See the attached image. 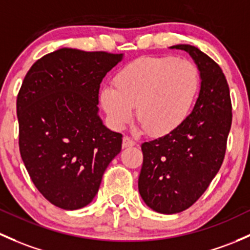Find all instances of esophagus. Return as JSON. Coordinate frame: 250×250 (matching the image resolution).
<instances>
[{
	"label": "esophagus",
	"mask_w": 250,
	"mask_h": 250,
	"mask_svg": "<svg viewBox=\"0 0 250 250\" xmlns=\"http://www.w3.org/2000/svg\"><path fill=\"white\" fill-rule=\"evenodd\" d=\"M135 144H136L135 141H134L133 139H130L129 136H125V138H123V143H122L123 147H132L135 145Z\"/></svg>",
	"instance_id": "1"
}]
</instances>
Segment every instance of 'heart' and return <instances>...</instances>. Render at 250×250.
Segmentation results:
<instances>
[{
  "label": "heart",
  "mask_w": 250,
  "mask_h": 250,
  "mask_svg": "<svg viewBox=\"0 0 250 250\" xmlns=\"http://www.w3.org/2000/svg\"><path fill=\"white\" fill-rule=\"evenodd\" d=\"M105 86L101 103L112 125L122 128L135 116L149 135L159 136L178 127L195 102L200 74L193 62L172 56L140 57L123 65Z\"/></svg>",
  "instance_id": "b5f03b06"
}]
</instances>
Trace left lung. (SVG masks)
Instances as JSON below:
<instances>
[{
  "label": "left lung",
  "mask_w": 250,
  "mask_h": 250,
  "mask_svg": "<svg viewBox=\"0 0 250 250\" xmlns=\"http://www.w3.org/2000/svg\"><path fill=\"white\" fill-rule=\"evenodd\" d=\"M171 48L193 57L201 87L193 111L176 129L141 145L139 193L163 214L189 208L208 188L224 160L232 122L229 85L219 65L195 46Z\"/></svg>",
  "instance_id": "8db88e82"
}]
</instances>
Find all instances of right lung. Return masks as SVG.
<instances>
[{"label":"right lung","instance_id":"add662e5","mask_svg":"<svg viewBox=\"0 0 250 250\" xmlns=\"http://www.w3.org/2000/svg\"><path fill=\"white\" fill-rule=\"evenodd\" d=\"M122 54L62 48L33 63L17 98L21 158L42 195L63 209L98 193L122 134L98 116L101 83Z\"/></svg>","mask_w":250,"mask_h":250}]
</instances>
